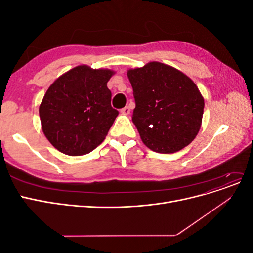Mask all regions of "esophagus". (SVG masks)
<instances>
[{"label": "esophagus", "instance_id": "obj_1", "mask_svg": "<svg viewBox=\"0 0 253 253\" xmlns=\"http://www.w3.org/2000/svg\"><path fill=\"white\" fill-rule=\"evenodd\" d=\"M129 112H131V109H129V106H125L124 109L120 110V113L124 114V115H127V114H129Z\"/></svg>", "mask_w": 253, "mask_h": 253}]
</instances>
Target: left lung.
Wrapping results in <instances>:
<instances>
[{"instance_id":"obj_1","label":"left lung","mask_w":253,"mask_h":253,"mask_svg":"<svg viewBox=\"0 0 253 253\" xmlns=\"http://www.w3.org/2000/svg\"><path fill=\"white\" fill-rule=\"evenodd\" d=\"M127 78L136 102L133 124L150 150L171 154L194 140L202 126L205 101L187 75L153 61L129 68Z\"/></svg>"}]
</instances>
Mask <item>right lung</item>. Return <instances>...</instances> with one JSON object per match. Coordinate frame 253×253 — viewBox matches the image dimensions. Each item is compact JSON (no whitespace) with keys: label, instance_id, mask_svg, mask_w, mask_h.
<instances>
[{"label":"right lung","instance_id":"1","mask_svg":"<svg viewBox=\"0 0 253 253\" xmlns=\"http://www.w3.org/2000/svg\"><path fill=\"white\" fill-rule=\"evenodd\" d=\"M115 74L78 65L57 78L39 108L42 131L58 151L70 156L87 154L108 135L118 116L106 83Z\"/></svg>","mask_w":253,"mask_h":253}]
</instances>
